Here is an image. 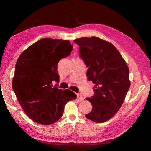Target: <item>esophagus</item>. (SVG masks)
Wrapping results in <instances>:
<instances>
[{"mask_svg":"<svg viewBox=\"0 0 151 151\" xmlns=\"http://www.w3.org/2000/svg\"><path fill=\"white\" fill-rule=\"evenodd\" d=\"M77 99L79 101H82L84 100V97L81 94H77Z\"/></svg>","mask_w":151,"mask_h":151,"instance_id":"34e87169","label":"esophagus"}]
</instances>
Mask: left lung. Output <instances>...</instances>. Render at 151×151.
Masks as SVG:
<instances>
[{
  "label": "left lung",
  "instance_id": "obj_1",
  "mask_svg": "<svg viewBox=\"0 0 151 151\" xmlns=\"http://www.w3.org/2000/svg\"><path fill=\"white\" fill-rule=\"evenodd\" d=\"M80 55L87 67V76L95 84L94 95L86 98L92 110L85 116L103 123L120 109L130 86L129 69L122 55L113 44L96 36L76 39Z\"/></svg>",
  "mask_w": 151,
  "mask_h": 151
}]
</instances>
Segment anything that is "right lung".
Returning a JSON list of instances; mask_svg holds the SVG:
<instances>
[{
    "instance_id": "obj_1",
    "label": "right lung",
    "mask_w": 151,
    "mask_h": 151,
    "mask_svg": "<svg viewBox=\"0 0 151 151\" xmlns=\"http://www.w3.org/2000/svg\"><path fill=\"white\" fill-rule=\"evenodd\" d=\"M70 41L43 38L22 52L12 81V89L23 111L41 125H51L62 117L66 103L76 99L69 89L53 87L59 81L58 63L70 55Z\"/></svg>"
}]
</instances>
